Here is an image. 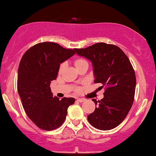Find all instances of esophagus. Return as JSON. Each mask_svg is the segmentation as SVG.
<instances>
[{
    "label": "esophagus",
    "instance_id": "34e87169",
    "mask_svg": "<svg viewBox=\"0 0 156 156\" xmlns=\"http://www.w3.org/2000/svg\"><path fill=\"white\" fill-rule=\"evenodd\" d=\"M77 101H78V102H84V101H85V99L78 98V99H77Z\"/></svg>",
    "mask_w": 156,
    "mask_h": 156
}]
</instances>
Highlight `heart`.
I'll list each match as a JSON object with an SVG mask.
<instances>
[{
	"label": "heart",
	"instance_id": "1",
	"mask_svg": "<svg viewBox=\"0 0 156 156\" xmlns=\"http://www.w3.org/2000/svg\"><path fill=\"white\" fill-rule=\"evenodd\" d=\"M83 62H86V61L85 59H82V58H78V59H76L74 61V64H75V65H76V67L78 66V65H80V64H82V63H83ZM65 63H62V64H61V65H60L59 69V73L62 72V70H64V68H65Z\"/></svg>",
	"mask_w": 156,
	"mask_h": 156
}]
</instances>
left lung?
I'll return each instance as SVG.
<instances>
[{
	"label": "left lung",
	"instance_id": "8db88e82",
	"mask_svg": "<svg viewBox=\"0 0 156 156\" xmlns=\"http://www.w3.org/2000/svg\"><path fill=\"white\" fill-rule=\"evenodd\" d=\"M75 51L91 62L94 83L106 87L104 98L92 99L97 107L88 115V121L99 130L115 128L126 117L134 99L136 76L129 58L117 46L105 43Z\"/></svg>",
	"mask_w": 156,
	"mask_h": 156
}]
</instances>
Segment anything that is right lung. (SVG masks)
<instances>
[{
    "mask_svg": "<svg viewBox=\"0 0 156 156\" xmlns=\"http://www.w3.org/2000/svg\"><path fill=\"white\" fill-rule=\"evenodd\" d=\"M53 42L37 44L22 57L18 69L17 90L29 119L46 131L59 128L65 121L67 108L75 102L72 97L60 100L53 97L51 81L56 80L60 64L76 54Z\"/></svg>",
    "mask_w": 156,
    "mask_h": 156,
    "instance_id": "right-lung-1",
    "label": "right lung"
}]
</instances>
